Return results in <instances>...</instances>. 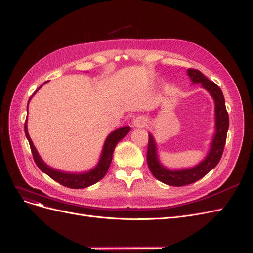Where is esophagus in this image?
Listing matches in <instances>:
<instances>
[{"instance_id": "obj_1", "label": "esophagus", "mask_w": 253, "mask_h": 253, "mask_svg": "<svg viewBox=\"0 0 253 253\" xmlns=\"http://www.w3.org/2000/svg\"><path fill=\"white\" fill-rule=\"evenodd\" d=\"M133 123H134V125H135L136 127H143V126L146 125V121H145L143 118L138 117V118H136V119L134 120Z\"/></svg>"}]
</instances>
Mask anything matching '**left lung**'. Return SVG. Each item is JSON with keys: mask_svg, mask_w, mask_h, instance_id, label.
I'll return each mask as SVG.
<instances>
[{"mask_svg": "<svg viewBox=\"0 0 253 253\" xmlns=\"http://www.w3.org/2000/svg\"><path fill=\"white\" fill-rule=\"evenodd\" d=\"M188 75L193 83H201L203 88L207 89L214 100V111H216V133L213 135L211 147L209 154L199 165L191 169L171 171L166 169L158 162L156 154V146L153 136L149 134L147 163L151 173L157 180L166 184L174 186H182L194 183L207 175L220 162L224 147L226 143L227 130L229 127V118L225 107L223 92L216 83L209 80L204 75L196 69H189Z\"/></svg>", "mask_w": 253, "mask_h": 253, "instance_id": "8db88e82", "label": "left lung"}]
</instances>
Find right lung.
<instances>
[{"mask_svg":"<svg viewBox=\"0 0 253 253\" xmlns=\"http://www.w3.org/2000/svg\"><path fill=\"white\" fill-rule=\"evenodd\" d=\"M26 122H27V119H26ZM129 130H130L129 126L122 127L120 129L115 130L114 132H111L107 136L104 147H103V151H102V154L100 157V161H99L98 165L93 168L91 171L86 172V173H82V174H70V173H64V172H61L58 170L52 169V168L46 166L42 162L41 156L36 151V149L31 141L29 134H28L27 123H25V134L27 136L28 142H29V144H30L31 152H32L36 166L39 167L43 173L50 176L53 180L57 181L58 183L67 186V188H70V189H84V188H87V186H89L91 184H95L96 182L101 180L108 171V168H109V166L111 164V160H112V154H114V150H115L117 144L129 132Z\"/></svg>","mask_w":253,"mask_h":253,"instance_id":"right-lung-1","label":"right lung"}]
</instances>
